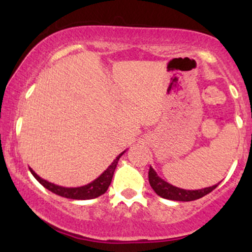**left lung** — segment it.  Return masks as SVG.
Returning a JSON list of instances; mask_svg holds the SVG:
<instances>
[{
  "label": "left lung",
  "mask_w": 252,
  "mask_h": 252,
  "mask_svg": "<svg viewBox=\"0 0 252 252\" xmlns=\"http://www.w3.org/2000/svg\"><path fill=\"white\" fill-rule=\"evenodd\" d=\"M149 184L152 186V189L155 190V193L158 195H160L161 198L168 199V200H175V201H192L196 200V199H200L204 195L209 194L216 189L217 185L211 187H206V189H195V190H189V189H179V187L173 186V185L168 184L167 181H164L163 179H161L158 175V173L153 169V167L150 166L149 173Z\"/></svg>",
  "instance_id": "8db88e82"
}]
</instances>
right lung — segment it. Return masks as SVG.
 I'll return each mask as SVG.
<instances>
[{
    "label": "right lung",
    "mask_w": 252,
    "mask_h": 252,
    "mask_svg": "<svg viewBox=\"0 0 252 252\" xmlns=\"http://www.w3.org/2000/svg\"><path fill=\"white\" fill-rule=\"evenodd\" d=\"M126 150L123 153H121L120 155L117 156L110 166L106 168L104 172L98 176L97 179H94V181L90 182L88 185H84V186L80 187H63L59 186V185L52 184V182L45 180V179L40 178L39 175L34 172L33 169L30 168L31 173L33 174L34 178L36 179L40 184L42 185L45 189L51 190L54 194H58L60 196H63V198L67 199H74V200H88V199H94L97 196L104 194L106 192V189H109L110 184H111L112 176H114L115 169H116L118 160L122 156Z\"/></svg>",
    "instance_id": "obj_1"
}]
</instances>
